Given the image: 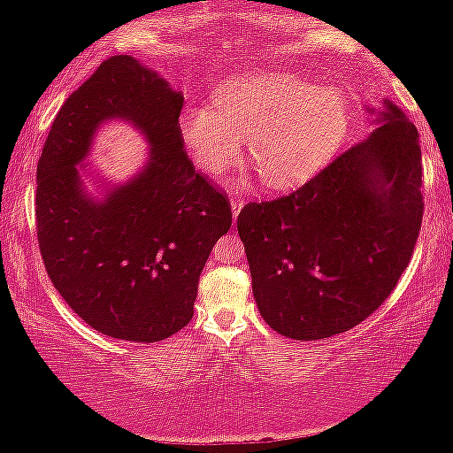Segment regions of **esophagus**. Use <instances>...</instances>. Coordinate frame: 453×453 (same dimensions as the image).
<instances>
[{
  "label": "esophagus",
  "mask_w": 453,
  "mask_h": 453,
  "mask_svg": "<svg viewBox=\"0 0 453 453\" xmlns=\"http://www.w3.org/2000/svg\"><path fill=\"white\" fill-rule=\"evenodd\" d=\"M230 204H232V212H234V217H238V212H241V209L244 206V200H242V197H238V196H232Z\"/></svg>",
  "instance_id": "obj_1"
}]
</instances>
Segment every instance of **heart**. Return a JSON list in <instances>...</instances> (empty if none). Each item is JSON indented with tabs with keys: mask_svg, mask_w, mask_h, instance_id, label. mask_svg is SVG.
<instances>
[{
	"mask_svg": "<svg viewBox=\"0 0 453 453\" xmlns=\"http://www.w3.org/2000/svg\"><path fill=\"white\" fill-rule=\"evenodd\" d=\"M351 127V108L341 91L313 87L289 74H253L227 82L211 104L180 114V134L204 173L219 174L249 157L274 189L304 183L339 153Z\"/></svg>",
	"mask_w": 453,
	"mask_h": 453,
	"instance_id": "heart-1",
	"label": "heart"
}]
</instances>
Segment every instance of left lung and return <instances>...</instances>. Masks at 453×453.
<instances>
[{
    "label": "left lung",
    "instance_id": "obj_1",
    "mask_svg": "<svg viewBox=\"0 0 453 453\" xmlns=\"http://www.w3.org/2000/svg\"><path fill=\"white\" fill-rule=\"evenodd\" d=\"M419 134L386 102L379 127L289 196L238 215L264 321L296 341L351 330L409 266L424 215Z\"/></svg>",
    "mask_w": 453,
    "mask_h": 453
}]
</instances>
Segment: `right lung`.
Masks as SVG:
<instances>
[{"instance_id":"right-lung-1","label":"right lung","mask_w":453,"mask_h":453,"mask_svg":"<svg viewBox=\"0 0 453 453\" xmlns=\"http://www.w3.org/2000/svg\"><path fill=\"white\" fill-rule=\"evenodd\" d=\"M183 96L129 55H114L67 97L38 161L35 232L44 268L74 313L112 339L157 342L194 317L202 268L232 226L227 196L183 149ZM126 118L151 142L148 168L106 201L77 164L95 127Z\"/></svg>"}]
</instances>
